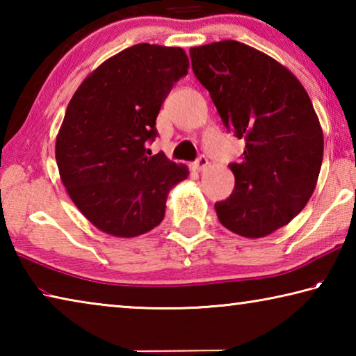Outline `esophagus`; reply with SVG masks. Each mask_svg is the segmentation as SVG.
Here are the masks:
<instances>
[{
	"label": "esophagus",
	"mask_w": 356,
	"mask_h": 356,
	"mask_svg": "<svg viewBox=\"0 0 356 356\" xmlns=\"http://www.w3.org/2000/svg\"><path fill=\"white\" fill-rule=\"evenodd\" d=\"M207 165H209L207 156H206V155H200V156H197V159H196L195 163H193V168H195L196 171H202L204 168H207Z\"/></svg>",
	"instance_id": "obj_1"
}]
</instances>
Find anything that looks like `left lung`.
<instances>
[{"label": "left lung", "mask_w": 356, "mask_h": 356, "mask_svg": "<svg viewBox=\"0 0 356 356\" xmlns=\"http://www.w3.org/2000/svg\"><path fill=\"white\" fill-rule=\"evenodd\" d=\"M191 69L227 131L245 140L229 163L232 195L215 204L220 222L259 238L292 221L314 193L323 134L301 83L273 58L237 40L190 48Z\"/></svg>", "instance_id": "8db88e82"}]
</instances>
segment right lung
I'll list each match as a JSON object with an SVG mask.
<instances>
[{"label": "right lung", "mask_w": 356, "mask_h": 356, "mask_svg": "<svg viewBox=\"0 0 356 356\" xmlns=\"http://www.w3.org/2000/svg\"><path fill=\"white\" fill-rule=\"evenodd\" d=\"M188 74L179 47L138 44L99 65L69 102L56 163L78 210L114 237H136L165 218L166 197L188 176L147 143L174 83Z\"/></svg>", "instance_id": "obj_1"}]
</instances>
